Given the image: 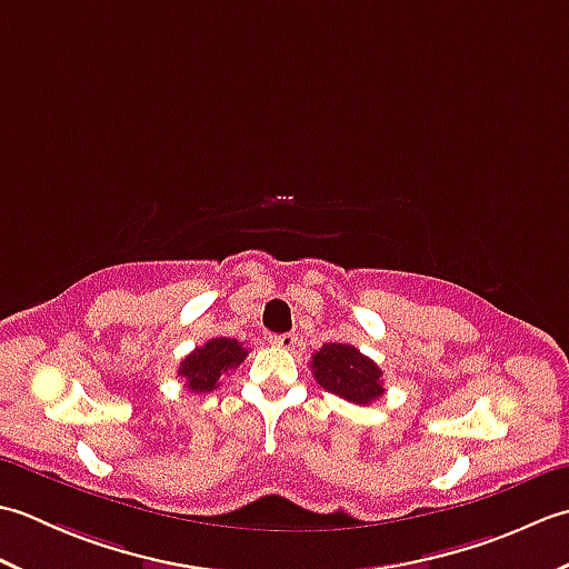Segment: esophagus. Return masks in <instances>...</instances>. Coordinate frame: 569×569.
Listing matches in <instances>:
<instances>
[{
    "mask_svg": "<svg viewBox=\"0 0 569 569\" xmlns=\"http://www.w3.org/2000/svg\"><path fill=\"white\" fill-rule=\"evenodd\" d=\"M273 347H281V349H293L298 345V335L296 332H283V335H271L269 337Z\"/></svg>",
    "mask_w": 569,
    "mask_h": 569,
    "instance_id": "esophagus-1",
    "label": "esophagus"
}]
</instances>
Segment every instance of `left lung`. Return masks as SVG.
Segmentation results:
<instances>
[{"label":"left lung","instance_id":"obj_1","mask_svg":"<svg viewBox=\"0 0 569 569\" xmlns=\"http://www.w3.org/2000/svg\"><path fill=\"white\" fill-rule=\"evenodd\" d=\"M312 371L325 391L352 403H371L383 393L381 369L352 345L330 342L312 357Z\"/></svg>","mask_w":569,"mask_h":569}]
</instances>
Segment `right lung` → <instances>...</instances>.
Masks as SVG:
<instances>
[{
	"label": "right lung",
	"mask_w": 569,
	"mask_h": 569,
	"mask_svg": "<svg viewBox=\"0 0 569 569\" xmlns=\"http://www.w3.org/2000/svg\"><path fill=\"white\" fill-rule=\"evenodd\" d=\"M247 357V349H241L237 340L229 337H214L204 347L196 349L190 357H186L183 367H180V377H186V386L196 393H208L217 389L227 369L241 365Z\"/></svg>",
	"instance_id": "1"
}]
</instances>
